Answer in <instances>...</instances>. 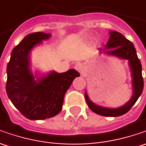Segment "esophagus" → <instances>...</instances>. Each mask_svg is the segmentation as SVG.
Returning <instances> with one entry per match:
<instances>
[{"label":"esophagus","instance_id":"1","mask_svg":"<svg viewBox=\"0 0 146 146\" xmlns=\"http://www.w3.org/2000/svg\"><path fill=\"white\" fill-rule=\"evenodd\" d=\"M75 68H76V70H77L78 71H80V72H81L83 69H84V64L81 63V62H79V63H77V64L75 66Z\"/></svg>","mask_w":146,"mask_h":146}]
</instances>
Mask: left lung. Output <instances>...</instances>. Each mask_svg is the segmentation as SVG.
<instances>
[{"mask_svg":"<svg viewBox=\"0 0 146 146\" xmlns=\"http://www.w3.org/2000/svg\"><path fill=\"white\" fill-rule=\"evenodd\" d=\"M110 38L104 48H99L101 52L117 57L121 59H126L128 61V65L131 70L132 84V96L131 99L123 106L118 108H107L98 106L89 99L87 93L84 96L88 107L96 114L102 116L117 117L126 114L136 103L139 97L141 95L144 88V81L141 73V64L138 58L136 48L133 44L123 36L118 31H110Z\"/></svg>","mask_w":146,"mask_h":146,"instance_id":"8db88e82","label":"left lung"}]
</instances>
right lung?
Returning a JSON list of instances; mask_svg holds the SVG:
<instances>
[{"instance_id":"obj_1","label":"right lung","mask_w":146,"mask_h":146,"mask_svg":"<svg viewBox=\"0 0 146 146\" xmlns=\"http://www.w3.org/2000/svg\"><path fill=\"white\" fill-rule=\"evenodd\" d=\"M51 36L44 32L27 35L12 50L7 65V95L14 106L31 120L58 115L62 108L65 93L74 79L80 76L74 69L63 73L52 70L41 76L39 73L33 75L30 66L31 50Z\"/></svg>"}]
</instances>
